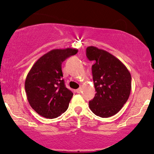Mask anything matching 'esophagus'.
I'll return each mask as SVG.
<instances>
[{
  "mask_svg": "<svg viewBox=\"0 0 154 154\" xmlns=\"http://www.w3.org/2000/svg\"><path fill=\"white\" fill-rule=\"evenodd\" d=\"M81 91H82V88H81V87H80V88H79V89H76V92H77V93H79H79L81 92Z\"/></svg>",
  "mask_w": 154,
  "mask_h": 154,
  "instance_id": "obj_1",
  "label": "esophagus"
}]
</instances>
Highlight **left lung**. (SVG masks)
Returning a JSON list of instances; mask_svg holds the SVG:
<instances>
[{"label":"left lung","mask_w":154,"mask_h":154,"mask_svg":"<svg viewBox=\"0 0 154 154\" xmlns=\"http://www.w3.org/2000/svg\"><path fill=\"white\" fill-rule=\"evenodd\" d=\"M87 57L94 64L91 67L93 81L97 91L89 102L91 112L97 116L107 118L123 107L131 89V76L119 60L109 52L89 46Z\"/></svg>","instance_id":"8db88e82"}]
</instances>
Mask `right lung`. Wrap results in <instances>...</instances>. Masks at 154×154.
Returning a JSON list of instances; mask_svg holds the SVG:
<instances>
[{
	"mask_svg": "<svg viewBox=\"0 0 154 154\" xmlns=\"http://www.w3.org/2000/svg\"><path fill=\"white\" fill-rule=\"evenodd\" d=\"M77 52L75 48L52 50L39 58L29 71L25 82L27 99L40 116L54 119L67 109L73 93L65 87L62 63Z\"/></svg>",
	"mask_w": 154,
	"mask_h": 154,
	"instance_id": "add662e5",
	"label": "right lung"
}]
</instances>
